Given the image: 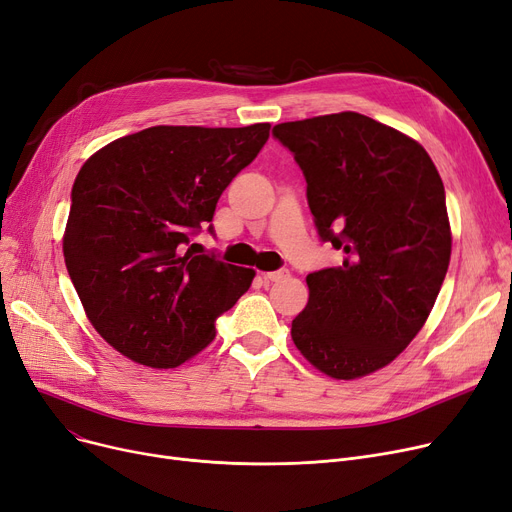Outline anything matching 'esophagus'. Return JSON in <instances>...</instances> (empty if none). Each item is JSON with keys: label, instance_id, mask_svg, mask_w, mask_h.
<instances>
[{"label": "esophagus", "instance_id": "obj_1", "mask_svg": "<svg viewBox=\"0 0 512 512\" xmlns=\"http://www.w3.org/2000/svg\"><path fill=\"white\" fill-rule=\"evenodd\" d=\"M263 278H265V280H270V282H280V280H284V278H288V270H278V272H268V274H263Z\"/></svg>", "mask_w": 512, "mask_h": 512}]
</instances>
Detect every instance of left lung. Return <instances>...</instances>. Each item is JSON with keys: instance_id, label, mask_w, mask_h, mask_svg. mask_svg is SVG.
<instances>
[{"instance_id": "1", "label": "left lung", "mask_w": 512, "mask_h": 512, "mask_svg": "<svg viewBox=\"0 0 512 512\" xmlns=\"http://www.w3.org/2000/svg\"><path fill=\"white\" fill-rule=\"evenodd\" d=\"M307 205L343 265L307 276L291 337L332 379L393 362L425 326L446 278L452 232L441 177L418 142L360 113L280 123Z\"/></svg>"}]
</instances>
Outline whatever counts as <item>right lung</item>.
Here are the masks:
<instances>
[{"instance_id":"obj_1","label":"right lung","mask_w":512,"mask_h":512,"mask_svg":"<svg viewBox=\"0 0 512 512\" xmlns=\"http://www.w3.org/2000/svg\"><path fill=\"white\" fill-rule=\"evenodd\" d=\"M268 138L270 123L157 125L110 142L81 167L64 263L92 326L125 358L184 364L249 291L255 270L194 255L188 244Z\"/></svg>"}]
</instances>
